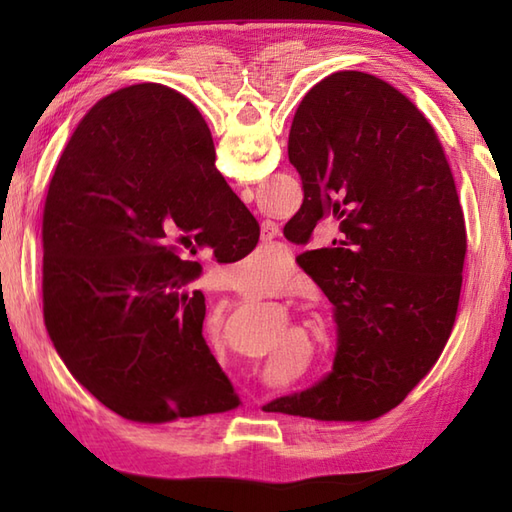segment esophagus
Returning <instances> with one entry per match:
<instances>
[{
	"mask_svg": "<svg viewBox=\"0 0 512 512\" xmlns=\"http://www.w3.org/2000/svg\"><path fill=\"white\" fill-rule=\"evenodd\" d=\"M277 233H279V228H277L275 222H270V220L262 222V242H264V244L273 246V239L277 237Z\"/></svg>",
	"mask_w": 512,
	"mask_h": 512,
	"instance_id": "34e87169",
	"label": "esophagus"
}]
</instances>
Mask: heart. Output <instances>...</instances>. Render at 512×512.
Wrapping results in <instances>:
<instances>
[{"mask_svg":"<svg viewBox=\"0 0 512 512\" xmlns=\"http://www.w3.org/2000/svg\"><path fill=\"white\" fill-rule=\"evenodd\" d=\"M286 257L281 250H268V248H255L242 264L237 266L235 281L239 286H244L248 292H259L268 286H273L284 273Z\"/></svg>","mask_w":512,"mask_h":512,"instance_id":"1","label":"heart"}]
</instances>
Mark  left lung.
<instances>
[{"instance_id":"obj_1","label":"left lung","mask_w":512,"mask_h":512,"mask_svg":"<svg viewBox=\"0 0 512 512\" xmlns=\"http://www.w3.org/2000/svg\"><path fill=\"white\" fill-rule=\"evenodd\" d=\"M303 204L284 226L330 242L297 262L334 306L332 374L266 405L323 422L380 418L431 372L458 314L466 253L458 189L436 129L374 74L325 76L288 136ZM290 239V237H288Z\"/></svg>"}]
</instances>
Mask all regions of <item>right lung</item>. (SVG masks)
<instances>
[{
    "instance_id": "right-lung-1",
    "label": "right lung",
    "mask_w": 512,
    "mask_h": 512,
    "mask_svg": "<svg viewBox=\"0 0 512 512\" xmlns=\"http://www.w3.org/2000/svg\"><path fill=\"white\" fill-rule=\"evenodd\" d=\"M41 237L43 323L96 400L145 424L239 407L202 336V266L180 255L211 246L237 262L259 224L189 99L138 83L96 103L54 169Z\"/></svg>"
}]
</instances>
